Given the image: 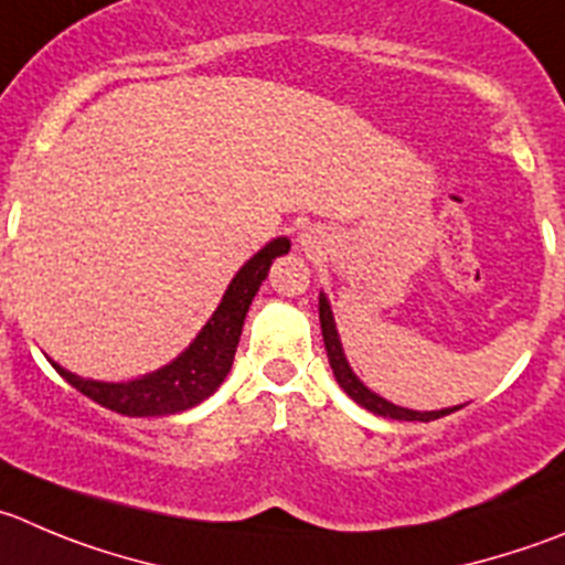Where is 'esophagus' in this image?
<instances>
[{
    "label": "esophagus",
    "mask_w": 565,
    "mask_h": 565,
    "mask_svg": "<svg viewBox=\"0 0 565 565\" xmlns=\"http://www.w3.org/2000/svg\"><path fill=\"white\" fill-rule=\"evenodd\" d=\"M302 244H308V235H302Z\"/></svg>",
    "instance_id": "esophagus-1"
}]
</instances>
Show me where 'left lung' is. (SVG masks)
<instances>
[{
  "mask_svg": "<svg viewBox=\"0 0 565 565\" xmlns=\"http://www.w3.org/2000/svg\"><path fill=\"white\" fill-rule=\"evenodd\" d=\"M319 321H321V335H324V349H327V358H330V366L332 374H335L338 385L358 402L360 407H366V411L377 413V416L385 418H399V422H433V418L440 416H449V413L460 411V407H444V411H407V407L394 405V402L383 399V396L374 394L372 388L360 383L358 374L352 372V366L347 363V354H343L341 347V338H338L335 330V319H332V310L327 297L321 294L319 297Z\"/></svg>",
  "mask_w": 565,
  "mask_h": 565,
  "instance_id": "8db88e82",
  "label": "left lung"
}]
</instances>
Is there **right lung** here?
<instances>
[{
	"label": "right lung",
	"instance_id": "right-lung-1",
	"mask_svg": "<svg viewBox=\"0 0 565 565\" xmlns=\"http://www.w3.org/2000/svg\"><path fill=\"white\" fill-rule=\"evenodd\" d=\"M288 249H291V241L274 238L255 257H249L227 286L207 324L191 341V347L158 372L143 374L130 383H99V380H85L66 372L55 360L50 363L79 394L107 411L121 413V416H169V413L188 411V407L205 402L230 374L252 299L263 286L274 257L286 255Z\"/></svg>",
	"mask_w": 565,
	"mask_h": 565
}]
</instances>
